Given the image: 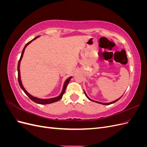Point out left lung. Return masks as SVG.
I'll return each mask as SVG.
<instances>
[{
    "instance_id": "8db88e82",
    "label": "left lung",
    "mask_w": 147,
    "mask_h": 147,
    "mask_svg": "<svg viewBox=\"0 0 147 147\" xmlns=\"http://www.w3.org/2000/svg\"><path fill=\"white\" fill-rule=\"evenodd\" d=\"M84 94H85V95H86V96L87 97V98L90 100H91V101H92V102H96V103H99V104H102V105H110V104H113V103H115V102H116L117 101H118L119 99H120L122 97V96L121 97H119V99H117V100H114V101H113V102H109V103H102V102H97V101H95V100H92V99H91L90 97H89L88 96H87V94H86V93L84 92Z\"/></svg>"
}]
</instances>
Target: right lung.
I'll return each instance as SVG.
<instances>
[{
    "label": "right lung",
    "mask_w": 147,
    "mask_h": 147,
    "mask_svg": "<svg viewBox=\"0 0 147 147\" xmlns=\"http://www.w3.org/2000/svg\"><path fill=\"white\" fill-rule=\"evenodd\" d=\"M39 36H37L36 37H35L33 40H30V42H29L26 45L24 46V48L23 51H22V53H21V57H20V59L18 61V82H19V84L20 86L21 87V88L22 89V90H23V91L25 92V94L27 95L29 98L32 100V101H34V102H35V103H37V104H51V103H53V102H57L62 97H63V94H64V92L65 91V89H66V87L67 86L68 83H69L70 79L72 78V77H70L69 78H68L65 81L64 83V86H63V90H62L61 94H59V96H58L57 97H53V98H50V99H40V98H37V97H34L33 96L30 95L29 93L26 91L25 90V88H24L23 84H22V82H21V76H20V63H21V61L22 59V58H23V54H24V50H25V48H26V47H27L29 43H30L31 42H32L33 40H34L36 39L37 38H38Z\"/></svg>",
    "instance_id": "right-lung-1"
}]
</instances>
